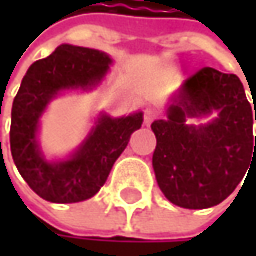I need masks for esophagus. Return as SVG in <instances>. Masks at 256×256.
I'll return each instance as SVG.
<instances>
[{
  "instance_id": "esophagus-1",
  "label": "esophagus",
  "mask_w": 256,
  "mask_h": 256,
  "mask_svg": "<svg viewBox=\"0 0 256 256\" xmlns=\"http://www.w3.org/2000/svg\"><path fill=\"white\" fill-rule=\"evenodd\" d=\"M155 118H156V115L152 110H146V114H144V126L149 127L155 121Z\"/></svg>"
}]
</instances>
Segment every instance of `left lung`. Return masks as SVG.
I'll return each instance as SVG.
<instances>
[{"instance_id":"left-lung-1","label":"left lung","mask_w":256,"mask_h":256,"mask_svg":"<svg viewBox=\"0 0 256 256\" xmlns=\"http://www.w3.org/2000/svg\"><path fill=\"white\" fill-rule=\"evenodd\" d=\"M214 112L218 116L208 124H187L189 118ZM152 130L158 186L167 200L184 209H208L222 202L256 160L254 110L242 82L236 75L212 67L184 81L167 118L155 121Z\"/></svg>"}]
</instances>
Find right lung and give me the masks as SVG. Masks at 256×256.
Wrapping results in <instances>:
<instances>
[{"instance_id":"add662e5","label":"right lung","mask_w":256,"mask_h":256,"mask_svg":"<svg viewBox=\"0 0 256 256\" xmlns=\"http://www.w3.org/2000/svg\"><path fill=\"white\" fill-rule=\"evenodd\" d=\"M112 64L95 48L61 44L30 66L12 107L10 150L18 172L42 200L68 204L100 192L115 161L142 124V112L122 118L101 115L80 149L64 161H47L36 140L40 118L47 104L64 90H92Z\"/></svg>"}]
</instances>
